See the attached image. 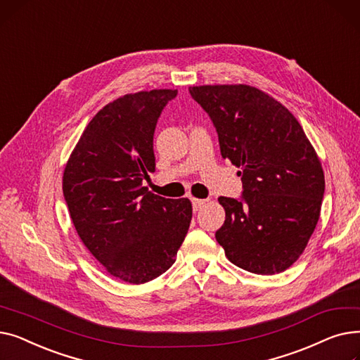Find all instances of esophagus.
Instances as JSON below:
<instances>
[{
    "instance_id": "esophagus-1",
    "label": "esophagus",
    "mask_w": 360,
    "mask_h": 360,
    "mask_svg": "<svg viewBox=\"0 0 360 360\" xmlns=\"http://www.w3.org/2000/svg\"><path fill=\"white\" fill-rule=\"evenodd\" d=\"M193 201V209H194V212H198L201 207L207 202V200H201V198H193L191 200Z\"/></svg>"
}]
</instances>
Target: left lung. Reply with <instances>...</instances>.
Masks as SVG:
<instances>
[{"label": "left lung", "mask_w": 360, "mask_h": 360, "mask_svg": "<svg viewBox=\"0 0 360 360\" xmlns=\"http://www.w3.org/2000/svg\"><path fill=\"white\" fill-rule=\"evenodd\" d=\"M190 93L216 127L220 153L239 167L240 200L216 239L235 266L255 274L288 270L305 251L323 204L324 170L292 112L247 84L194 86Z\"/></svg>", "instance_id": "8db88e82"}]
</instances>
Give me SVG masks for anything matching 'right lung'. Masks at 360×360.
Returning a JSON list of instances; mask_svg holds the SVG:
<instances>
[{"label": "right lung", "instance_id": "obj_1", "mask_svg": "<svg viewBox=\"0 0 360 360\" xmlns=\"http://www.w3.org/2000/svg\"><path fill=\"white\" fill-rule=\"evenodd\" d=\"M176 94L129 93L103 106L64 170L63 193L75 231L110 276L131 285L170 269L193 217L188 198H165L143 186L156 166L158 120Z\"/></svg>", "mask_w": 360, "mask_h": 360}]
</instances>
